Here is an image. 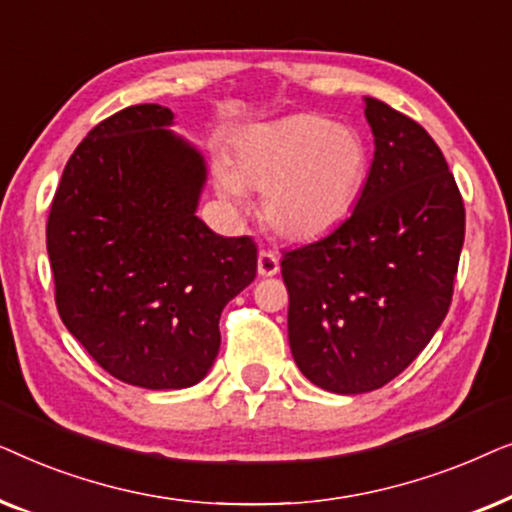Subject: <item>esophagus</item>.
<instances>
[{
  "label": "esophagus",
  "instance_id": "34e87169",
  "mask_svg": "<svg viewBox=\"0 0 512 512\" xmlns=\"http://www.w3.org/2000/svg\"><path fill=\"white\" fill-rule=\"evenodd\" d=\"M279 272V258L275 251H258V275L275 277Z\"/></svg>",
  "mask_w": 512,
  "mask_h": 512
}]
</instances>
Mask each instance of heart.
<instances>
[{"label":"heart","instance_id":"heart-1","mask_svg":"<svg viewBox=\"0 0 512 512\" xmlns=\"http://www.w3.org/2000/svg\"><path fill=\"white\" fill-rule=\"evenodd\" d=\"M368 165V144L352 125L291 114L237 132L228 160L214 163V184L233 205L244 202V188L263 191L261 214L272 233L312 242L352 214Z\"/></svg>","mask_w":512,"mask_h":512}]
</instances>
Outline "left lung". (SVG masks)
<instances>
[{
    "mask_svg": "<svg viewBox=\"0 0 512 512\" xmlns=\"http://www.w3.org/2000/svg\"><path fill=\"white\" fill-rule=\"evenodd\" d=\"M363 107L375 156L354 212L282 258L293 361L333 394L384 387L429 345L450 310L466 228L429 132L375 97Z\"/></svg>",
    "mask_w": 512,
    "mask_h": 512,
    "instance_id": "left-lung-1",
    "label": "left lung"
}]
</instances>
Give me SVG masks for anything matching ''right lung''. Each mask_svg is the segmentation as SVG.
Instances as JSON below:
<instances>
[{
	"instance_id": "1",
	"label": "right lung",
	"mask_w": 512,
	"mask_h": 512,
	"mask_svg": "<svg viewBox=\"0 0 512 512\" xmlns=\"http://www.w3.org/2000/svg\"><path fill=\"white\" fill-rule=\"evenodd\" d=\"M174 114L137 104L95 125L67 160L46 226L62 324L116 380L186 389L219 354L228 300L254 282L251 237L198 219L202 153Z\"/></svg>"
}]
</instances>
